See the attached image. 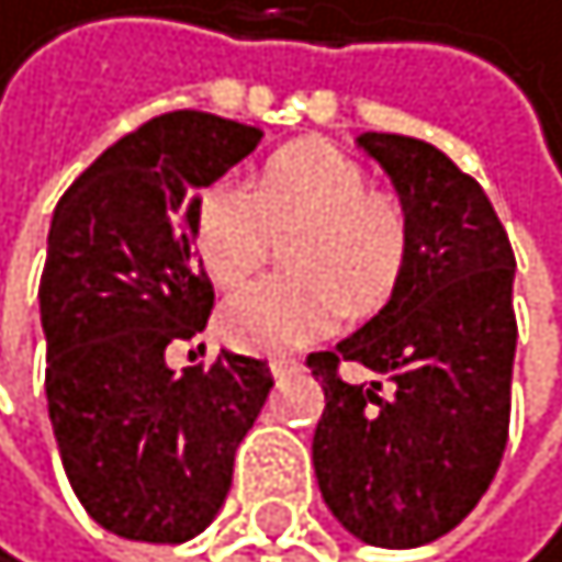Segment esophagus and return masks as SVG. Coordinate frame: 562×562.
Instances as JSON below:
<instances>
[{
	"instance_id": "esophagus-1",
	"label": "esophagus",
	"mask_w": 562,
	"mask_h": 562,
	"mask_svg": "<svg viewBox=\"0 0 562 562\" xmlns=\"http://www.w3.org/2000/svg\"><path fill=\"white\" fill-rule=\"evenodd\" d=\"M272 375L283 379V375H293V371H301V358H290V353H276V358L269 361Z\"/></svg>"
}]
</instances>
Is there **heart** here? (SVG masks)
<instances>
[{"label":"heart","instance_id":"obj_1","mask_svg":"<svg viewBox=\"0 0 562 562\" xmlns=\"http://www.w3.org/2000/svg\"><path fill=\"white\" fill-rule=\"evenodd\" d=\"M286 269L244 290L223 311V329L247 350H290L344 318H371L407 276L414 223L407 201L375 187L368 169L329 140H290L255 172L251 187H209L191 218L201 269L237 290L272 258Z\"/></svg>","mask_w":562,"mask_h":562}]
</instances>
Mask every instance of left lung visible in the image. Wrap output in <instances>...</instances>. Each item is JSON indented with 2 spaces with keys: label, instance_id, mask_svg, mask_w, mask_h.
<instances>
[{
  "label": "left lung",
  "instance_id": "1",
  "mask_svg": "<svg viewBox=\"0 0 562 562\" xmlns=\"http://www.w3.org/2000/svg\"><path fill=\"white\" fill-rule=\"evenodd\" d=\"M361 148L407 201L414 247L396 297L336 350L307 353L325 393L311 453L339 525L414 549L453 531L503 460L517 261L482 183L439 148L404 134H361ZM344 363L386 382L350 386Z\"/></svg>",
  "mask_w": 562,
  "mask_h": 562
}]
</instances>
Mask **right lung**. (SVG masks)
Returning a JSON list of instances; mask_svg holds the SVG:
<instances>
[{"mask_svg":"<svg viewBox=\"0 0 562 562\" xmlns=\"http://www.w3.org/2000/svg\"><path fill=\"white\" fill-rule=\"evenodd\" d=\"M258 140L212 112H162L98 155L52 215L37 286L48 418L77 499L120 538L177 546L209 528L272 390L269 364L229 350L169 368L215 307L191 255L194 191Z\"/></svg>","mask_w":562,"mask_h":562,"instance_id":"1","label":"right lung"}]
</instances>
